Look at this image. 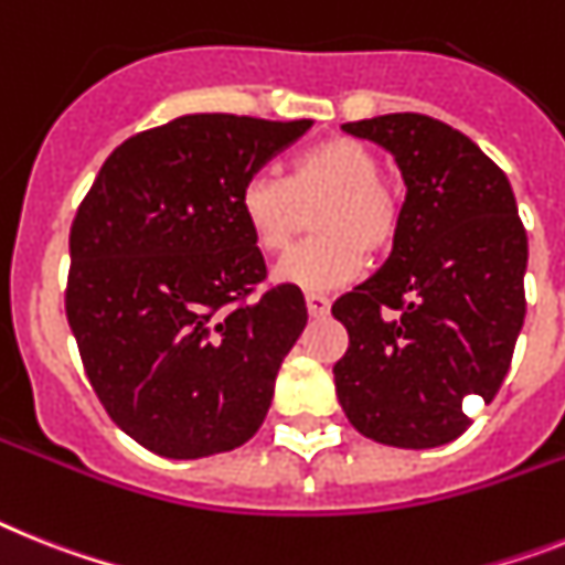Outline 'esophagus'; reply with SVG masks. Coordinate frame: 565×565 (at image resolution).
<instances>
[{
	"label": "esophagus",
	"instance_id": "1",
	"mask_svg": "<svg viewBox=\"0 0 565 565\" xmlns=\"http://www.w3.org/2000/svg\"><path fill=\"white\" fill-rule=\"evenodd\" d=\"M307 312L312 319H324L330 312V298L321 296V292H307Z\"/></svg>",
	"mask_w": 565,
	"mask_h": 565
}]
</instances>
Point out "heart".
<instances>
[{
    "label": "heart",
    "mask_w": 565,
    "mask_h": 565,
    "mask_svg": "<svg viewBox=\"0 0 565 565\" xmlns=\"http://www.w3.org/2000/svg\"><path fill=\"white\" fill-rule=\"evenodd\" d=\"M312 210V235L278 264V281L307 292L335 290L364 269L367 253H385L399 238L402 203L382 178V158L355 137H327L290 160L287 178L255 172L241 189L255 246L267 255L290 249Z\"/></svg>",
    "instance_id": "1"
}]
</instances>
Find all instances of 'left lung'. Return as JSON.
<instances>
[{
  "instance_id": "left-lung-1",
  "label": "left lung",
  "mask_w": 565,
  "mask_h": 565,
  "mask_svg": "<svg viewBox=\"0 0 565 565\" xmlns=\"http://www.w3.org/2000/svg\"><path fill=\"white\" fill-rule=\"evenodd\" d=\"M341 129L385 146L407 194L385 267L333 305L350 335L335 393L373 443L436 448L468 430V396L491 402L509 373L529 238L505 172L448 122L405 111Z\"/></svg>"
}]
</instances>
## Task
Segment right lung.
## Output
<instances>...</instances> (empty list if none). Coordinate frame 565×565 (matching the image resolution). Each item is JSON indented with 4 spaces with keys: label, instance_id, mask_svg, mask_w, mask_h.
<instances>
[{
    "label": "right lung",
    "instance_id": "right-lung-1",
    "mask_svg": "<svg viewBox=\"0 0 565 565\" xmlns=\"http://www.w3.org/2000/svg\"><path fill=\"white\" fill-rule=\"evenodd\" d=\"M310 126L178 117L117 146L74 215L65 316L85 376L160 457L232 451L267 416L307 305L267 284L241 189Z\"/></svg>",
    "mask_w": 565,
    "mask_h": 565
}]
</instances>
